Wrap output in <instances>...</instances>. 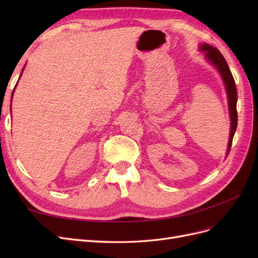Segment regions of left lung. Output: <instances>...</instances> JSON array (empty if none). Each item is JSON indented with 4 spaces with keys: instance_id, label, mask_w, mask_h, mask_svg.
I'll use <instances>...</instances> for the list:
<instances>
[{
    "instance_id": "left-lung-1",
    "label": "left lung",
    "mask_w": 258,
    "mask_h": 258,
    "mask_svg": "<svg viewBox=\"0 0 258 258\" xmlns=\"http://www.w3.org/2000/svg\"><path fill=\"white\" fill-rule=\"evenodd\" d=\"M199 50L204 52V56L206 60L210 64H212L216 70L218 74L221 75L223 83L225 85L226 93H227L228 99V108H229V117H230V134H229V140H228V146L227 152L226 154H229L232 138L235 136V132L237 129L238 123V114H237V89L235 80H233L232 74L229 70V67L226 62L223 54L220 52V50L216 49L213 46L209 44H200Z\"/></svg>"
}]
</instances>
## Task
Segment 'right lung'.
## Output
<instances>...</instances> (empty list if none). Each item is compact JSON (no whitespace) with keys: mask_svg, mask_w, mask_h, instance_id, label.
Wrapping results in <instances>:
<instances>
[{"mask_svg":"<svg viewBox=\"0 0 258 258\" xmlns=\"http://www.w3.org/2000/svg\"><path fill=\"white\" fill-rule=\"evenodd\" d=\"M23 69H25V67H23ZM22 72H23V70H22ZM22 72H21V74H20V76L22 75ZM19 79H20V77H19ZM17 84H18V82H17ZM17 86V85H16ZM14 91H15V89L13 90V95H14ZM13 95H12V98H13Z\"/></svg>","mask_w":258,"mask_h":258,"instance_id":"obj_1","label":"right lung"}]
</instances>
